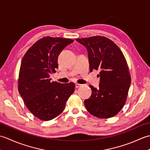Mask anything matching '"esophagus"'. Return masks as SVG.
Here are the masks:
<instances>
[{
    "label": "esophagus",
    "mask_w": 150,
    "mask_h": 150,
    "mask_svg": "<svg viewBox=\"0 0 150 150\" xmlns=\"http://www.w3.org/2000/svg\"><path fill=\"white\" fill-rule=\"evenodd\" d=\"M82 86V84H79V83H76L75 84V88H80Z\"/></svg>",
    "instance_id": "esophagus-1"
}]
</instances>
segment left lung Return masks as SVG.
Segmentation results:
<instances>
[{
	"instance_id": "left-lung-1",
	"label": "left lung",
	"mask_w": 150,
	"mask_h": 150,
	"mask_svg": "<svg viewBox=\"0 0 150 150\" xmlns=\"http://www.w3.org/2000/svg\"><path fill=\"white\" fill-rule=\"evenodd\" d=\"M76 40L88 50L90 70H100L99 88L90 86L91 97L84 100L90 114L101 119L115 115L126 101L131 76L122 51L112 40L93 36Z\"/></svg>"
}]
</instances>
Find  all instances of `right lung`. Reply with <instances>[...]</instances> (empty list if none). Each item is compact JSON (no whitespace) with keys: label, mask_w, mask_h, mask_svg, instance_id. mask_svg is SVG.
<instances>
[{"label":"right lung","mask_w":150,"mask_h":150,"mask_svg":"<svg viewBox=\"0 0 150 150\" xmlns=\"http://www.w3.org/2000/svg\"><path fill=\"white\" fill-rule=\"evenodd\" d=\"M73 40L44 37L39 39L22 58L18 90L24 104L41 120H50L64 110L66 103L75 91L73 82H51L50 75L58 68L60 53Z\"/></svg>","instance_id":"right-lung-1"}]
</instances>
